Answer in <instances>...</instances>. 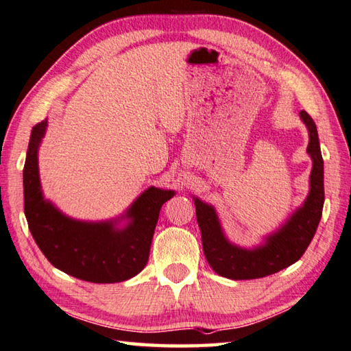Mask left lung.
<instances>
[{
	"instance_id": "8db88e82",
	"label": "left lung",
	"mask_w": 351,
	"mask_h": 351,
	"mask_svg": "<svg viewBox=\"0 0 351 351\" xmlns=\"http://www.w3.org/2000/svg\"><path fill=\"white\" fill-rule=\"evenodd\" d=\"M300 119L307 128V155L312 160L308 193L304 202L295 208L276 231L266 234L258 245L246 248L231 242L225 234L216 208L197 196H191L202 234L205 258L219 276L231 280H254L271 276L298 262L311 245L324 207V161L317 125L306 111L300 112Z\"/></svg>"
}]
</instances>
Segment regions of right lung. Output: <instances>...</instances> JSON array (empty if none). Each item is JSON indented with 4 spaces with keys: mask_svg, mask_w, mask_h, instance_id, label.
<instances>
[{
    "mask_svg": "<svg viewBox=\"0 0 351 351\" xmlns=\"http://www.w3.org/2000/svg\"><path fill=\"white\" fill-rule=\"evenodd\" d=\"M48 119L33 126L23 171L24 213L29 230L54 267L89 283H120L140 274L149 260L164 202L176 195L150 185L121 213L106 221H80L44 196L39 147Z\"/></svg>",
    "mask_w": 351,
    "mask_h": 351,
    "instance_id": "add662e5",
    "label": "right lung"
}]
</instances>
